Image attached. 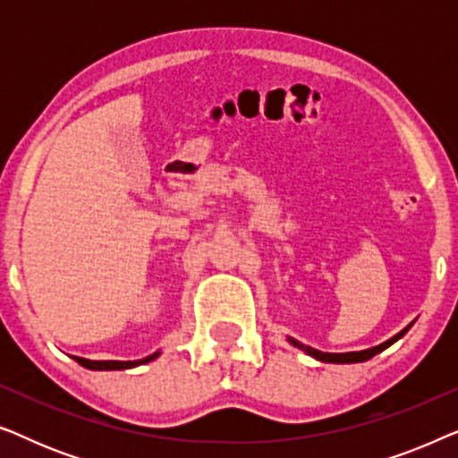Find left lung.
Wrapping results in <instances>:
<instances>
[{"label": "left lung", "mask_w": 458, "mask_h": 458, "mask_svg": "<svg viewBox=\"0 0 458 458\" xmlns=\"http://www.w3.org/2000/svg\"><path fill=\"white\" fill-rule=\"evenodd\" d=\"M409 329H411V325H409V327H404L403 331H400V334L390 337V340H387V342L379 344V346L360 350V352H340V354H335V352H321V350H317V348L304 346V344H300L298 340H293V337H287V340H290V344H293V346H296V348L304 350L306 354H310L312 359H317V360H321V362H337V365H346V362H365V360H369V359H373L375 354L384 352V350H386L387 346H392L394 342H398L400 337H403Z\"/></svg>", "instance_id": "obj_1"}]
</instances>
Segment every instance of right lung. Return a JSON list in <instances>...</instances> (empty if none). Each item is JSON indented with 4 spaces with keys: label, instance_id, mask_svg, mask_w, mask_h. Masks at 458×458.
I'll list each match as a JSON object with an SVG mask.
<instances>
[{
    "label": "right lung",
    "instance_id": "1",
    "mask_svg": "<svg viewBox=\"0 0 458 458\" xmlns=\"http://www.w3.org/2000/svg\"><path fill=\"white\" fill-rule=\"evenodd\" d=\"M158 354L160 352H154L152 356H148V359H141V360H89V359H81V356H72V359L77 360L79 365H83L85 369H91V371H121V369H131V367L143 365V362L154 360Z\"/></svg>",
    "mask_w": 458,
    "mask_h": 458
}]
</instances>
